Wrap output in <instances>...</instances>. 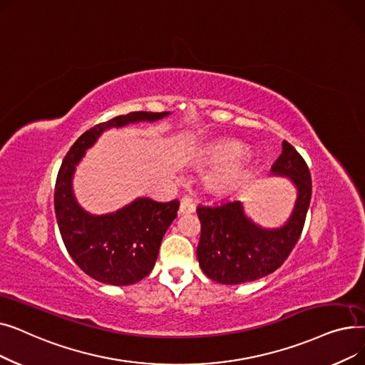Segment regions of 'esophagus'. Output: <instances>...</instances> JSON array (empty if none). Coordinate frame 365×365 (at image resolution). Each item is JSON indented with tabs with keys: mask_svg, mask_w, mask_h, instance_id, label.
I'll list each match as a JSON object with an SVG mask.
<instances>
[{
	"mask_svg": "<svg viewBox=\"0 0 365 365\" xmlns=\"http://www.w3.org/2000/svg\"><path fill=\"white\" fill-rule=\"evenodd\" d=\"M195 212V204L192 202V198L190 197H183L180 207H179V215H189Z\"/></svg>",
	"mask_w": 365,
	"mask_h": 365,
	"instance_id": "esophagus-1",
	"label": "esophagus"
}]
</instances>
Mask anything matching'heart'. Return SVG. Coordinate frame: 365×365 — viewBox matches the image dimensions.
I'll list each match as a JSON object with an SVG mask.
<instances>
[{"label": "heart", "instance_id": "1", "mask_svg": "<svg viewBox=\"0 0 365 365\" xmlns=\"http://www.w3.org/2000/svg\"><path fill=\"white\" fill-rule=\"evenodd\" d=\"M247 155V148L240 142H222L208 148L202 153V160L208 164H226L217 168L210 182L216 187H227L235 185L242 178V160Z\"/></svg>", "mask_w": 365, "mask_h": 365}]
</instances>
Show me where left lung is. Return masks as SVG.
<instances>
[{
	"label": "left lung",
	"mask_w": 365,
	"mask_h": 365,
	"mask_svg": "<svg viewBox=\"0 0 365 365\" xmlns=\"http://www.w3.org/2000/svg\"><path fill=\"white\" fill-rule=\"evenodd\" d=\"M271 176L285 178L296 187V202L278 227H264L247 216L240 200L198 205L201 237L197 257L202 272L219 284L237 285L272 274L299 241L308 213L312 182L299 152L282 142V152L271 167Z\"/></svg>",
	"instance_id": "1"
}]
</instances>
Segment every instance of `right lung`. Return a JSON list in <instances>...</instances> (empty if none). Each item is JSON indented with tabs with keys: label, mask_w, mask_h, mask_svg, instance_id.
<instances>
[{
	"label": "right lung",
	"mask_w": 365,
	"mask_h": 365,
	"mask_svg": "<svg viewBox=\"0 0 365 365\" xmlns=\"http://www.w3.org/2000/svg\"><path fill=\"white\" fill-rule=\"evenodd\" d=\"M171 112H131L87 130L61 165L54 189V212L66 250L93 279L110 285L136 284L155 266L168 226L178 217L179 201H153L138 197L105 215L83 208L73 192V176L86 152L110 128L157 123Z\"/></svg>",
	"instance_id": "1"
}]
</instances>
